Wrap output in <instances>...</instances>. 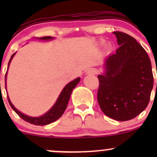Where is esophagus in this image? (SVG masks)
Here are the masks:
<instances>
[{
  "mask_svg": "<svg viewBox=\"0 0 157 157\" xmlns=\"http://www.w3.org/2000/svg\"><path fill=\"white\" fill-rule=\"evenodd\" d=\"M97 69H95V68H90L87 71V74L88 75H95V74H97Z\"/></svg>",
  "mask_w": 157,
  "mask_h": 157,
  "instance_id": "1",
  "label": "esophagus"
}]
</instances>
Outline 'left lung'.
Masks as SVG:
<instances>
[{
	"mask_svg": "<svg viewBox=\"0 0 157 157\" xmlns=\"http://www.w3.org/2000/svg\"><path fill=\"white\" fill-rule=\"evenodd\" d=\"M120 47L105 62V73L98 75L97 101L107 117L127 121L148 105L154 86L151 60L133 37L113 32Z\"/></svg>",
	"mask_w": 157,
	"mask_h": 157,
	"instance_id": "left-lung-1",
	"label": "left lung"
}]
</instances>
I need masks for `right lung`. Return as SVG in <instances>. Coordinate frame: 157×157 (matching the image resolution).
Returning a JSON list of instances; mask_svg holds the SVG:
<instances>
[{
    "label": "right lung",
    "mask_w": 157,
    "mask_h": 157,
    "mask_svg": "<svg viewBox=\"0 0 157 157\" xmlns=\"http://www.w3.org/2000/svg\"><path fill=\"white\" fill-rule=\"evenodd\" d=\"M39 39L41 40H50L52 39V37H49V36H46V37H40ZM15 53H14L13 55H12L11 57L10 61H9V65H10L11 60H12V57H14ZM9 65H8V68H9ZM6 74L7 71L6 73ZM80 78L78 77V78L75 79V80L71 81V82L68 83L65 86V88L63 89L62 92L60 93V96H59L58 99H57V102L54 105L53 107L49 111H48L47 113H45L44 115L43 116L39 117H29L26 116V115L23 114L21 112H20L19 111H17V109H15V106L12 104V102H10V98L9 97H7L8 98V101L12 109L15 111V113H17V115L23 119V120L27 122H29V123L33 124V125H48V124L52 123V122L56 121L57 120H58L59 118L63 114L65 110L66 109V107H67L68 102L69 101L70 99V96H71V94L72 92L73 89H75L76 87V86L78 84V82H80Z\"/></svg>",
    "instance_id": "right-lung-1"
}]
</instances>
